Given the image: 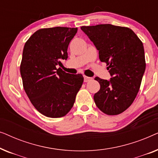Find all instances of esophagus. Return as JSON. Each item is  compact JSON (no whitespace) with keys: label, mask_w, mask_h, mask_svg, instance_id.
Instances as JSON below:
<instances>
[{"label":"esophagus","mask_w":158,"mask_h":158,"mask_svg":"<svg viewBox=\"0 0 158 158\" xmlns=\"http://www.w3.org/2000/svg\"><path fill=\"white\" fill-rule=\"evenodd\" d=\"M92 78L91 77H87V76H84V82H85V83H87V82H88V81H90V80H91Z\"/></svg>","instance_id":"34e87169"}]
</instances>
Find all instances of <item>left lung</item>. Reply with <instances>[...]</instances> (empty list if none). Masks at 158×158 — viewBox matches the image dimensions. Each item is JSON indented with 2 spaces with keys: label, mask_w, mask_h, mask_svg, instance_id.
Listing matches in <instances>:
<instances>
[{
  "label": "left lung",
  "mask_w": 158,
  "mask_h": 158,
  "mask_svg": "<svg viewBox=\"0 0 158 158\" xmlns=\"http://www.w3.org/2000/svg\"><path fill=\"white\" fill-rule=\"evenodd\" d=\"M98 50L99 59L106 63L110 81L98 77L100 90L94 98L107 115H118L131 105L139 91L146 62L142 41L128 27L112 24L82 27Z\"/></svg>",
  "instance_id": "8db88e82"
}]
</instances>
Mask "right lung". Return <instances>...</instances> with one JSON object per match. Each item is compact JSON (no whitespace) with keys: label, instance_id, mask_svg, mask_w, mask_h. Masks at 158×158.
<instances>
[{"label":"right lung","instance_id":"obj_1","mask_svg":"<svg viewBox=\"0 0 158 158\" xmlns=\"http://www.w3.org/2000/svg\"><path fill=\"white\" fill-rule=\"evenodd\" d=\"M77 28L39 29L25 43L20 73L23 89L34 108L51 118L65 116L73 106L83 83L81 74L57 68L68 58L69 43Z\"/></svg>","mask_w":158,"mask_h":158}]
</instances>
